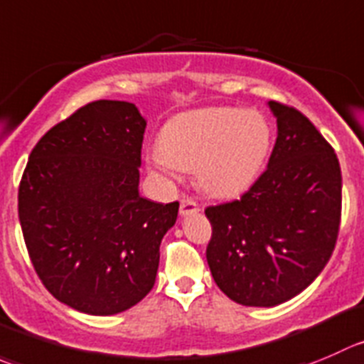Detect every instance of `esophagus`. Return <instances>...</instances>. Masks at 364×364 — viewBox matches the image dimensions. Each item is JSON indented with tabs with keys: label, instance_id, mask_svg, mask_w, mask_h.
<instances>
[{
	"label": "esophagus",
	"instance_id": "1",
	"mask_svg": "<svg viewBox=\"0 0 364 364\" xmlns=\"http://www.w3.org/2000/svg\"><path fill=\"white\" fill-rule=\"evenodd\" d=\"M199 204L192 199H181V204H179V215L181 217H186V215H192V213H199Z\"/></svg>",
	"mask_w": 364,
	"mask_h": 364
}]
</instances>
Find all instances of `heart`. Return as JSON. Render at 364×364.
I'll return each mask as SVG.
<instances>
[{"mask_svg": "<svg viewBox=\"0 0 364 364\" xmlns=\"http://www.w3.org/2000/svg\"><path fill=\"white\" fill-rule=\"evenodd\" d=\"M272 147V128L263 114L229 107L183 112L168 119L147 168L164 179L196 172L206 196L228 199L249 188L263 171Z\"/></svg>", "mask_w": 364, "mask_h": 364, "instance_id": "b5f03b06", "label": "heart"}]
</instances>
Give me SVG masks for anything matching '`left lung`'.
<instances>
[{
	"label": "left lung",
	"mask_w": 364,
	"mask_h": 364,
	"mask_svg": "<svg viewBox=\"0 0 364 364\" xmlns=\"http://www.w3.org/2000/svg\"><path fill=\"white\" fill-rule=\"evenodd\" d=\"M277 139L267 171L240 200L206 210V259L231 301L274 308L304 291L329 261L341 217V171L308 117L268 101Z\"/></svg>",
	"instance_id": "obj_1"
}]
</instances>
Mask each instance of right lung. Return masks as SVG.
<instances>
[{"label":"right lung","mask_w":364,"mask_h":364,"mask_svg":"<svg viewBox=\"0 0 364 364\" xmlns=\"http://www.w3.org/2000/svg\"><path fill=\"white\" fill-rule=\"evenodd\" d=\"M146 126L133 103L94 101L49 129L28 158L24 242L49 294L76 311L117 315L154 287L179 203L140 196Z\"/></svg>","instance_id":"1"}]
</instances>
